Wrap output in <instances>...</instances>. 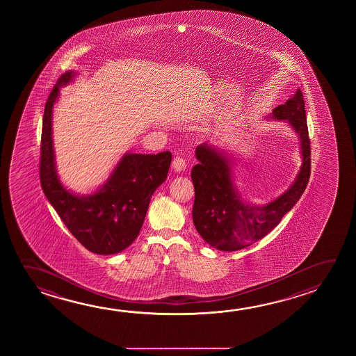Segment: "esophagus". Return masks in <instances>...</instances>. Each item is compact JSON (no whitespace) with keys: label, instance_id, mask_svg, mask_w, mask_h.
Instances as JSON below:
<instances>
[{"label":"esophagus","instance_id":"esophagus-1","mask_svg":"<svg viewBox=\"0 0 356 356\" xmlns=\"http://www.w3.org/2000/svg\"><path fill=\"white\" fill-rule=\"evenodd\" d=\"M187 163L185 159L176 156L172 161V169L175 170L176 172H181L186 169Z\"/></svg>","mask_w":356,"mask_h":356}]
</instances>
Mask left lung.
Returning a JSON list of instances; mask_svg holds the SVG:
<instances>
[{"instance_id":"obj_1","label":"left lung","mask_w":356,"mask_h":356,"mask_svg":"<svg viewBox=\"0 0 356 356\" xmlns=\"http://www.w3.org/2000/svg\"><path fill=\"white\" fill-rule=\"evenodd\" d=\"M275 120H286L300 143L302 166L286 193L267 204L242 201L232 181V159L209 143L196 147L197 165L191 171L195 202L193 220L202 238L216 250L234 252L253 245L273 229L303 195L310 176V140L303 93L297 89L284 104L272 111Z\"/></svg>"}]
</instances>
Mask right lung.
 <instances>
[{
	"mask_svg": "<svg viewBox=\"0 0 356 356\" xmlns=\"http://www.w3.org/2000/svg\"><path fill=\"white\" fill-rule=\"evenodd\" d=\"M76 76H59L44 106L42 124L40 177L43 193L59 217L87 250L97 254H115L134 242L145 220L152 193L168 177L171 152L125 154L98 191L79 196L59 181L52 140L53 105L59 88Z\"/></svg>",
	"mask_w": 356,
	"mask_h": 356,
	"instance_id": "1",
	"label": "right lung"
}]
</instances>
